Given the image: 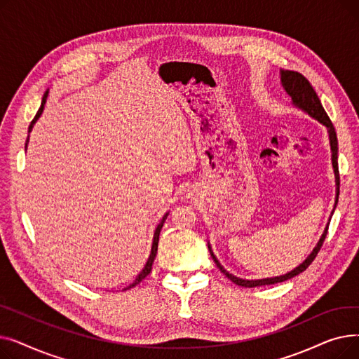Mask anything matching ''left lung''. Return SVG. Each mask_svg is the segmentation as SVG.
<instances>
[{
    "label": "left lung",
    "mask_w": 359,
    "mask_h": 359,
    "mask_svg": "<svg viewBox=\"0 0 359 359\" xmlns=\"http://www.w3.org/2000/svg\"><path fill=\"white\" fill-rule=\"evenodd\" d=\"M280 83H282V87L285 88V91L291 96V100H292V104L297 106L298 109L304 110L306 113H309V115L314 119H317L320 123H323L326 128H327V132H329V140H330V148H332V164H333V170H334V177H336V201H334V205H337V199H339V167H337V137H336V130H334V126L332 123V121L329 119L326 110L323 109L322 103H320V99L316 94L313 86L310 84V81L304 77L303 74H299L297 71H280ZM333 214V211H332ZM327 229H329V222L326 225V229L322 234V237H320L317 246L313 249V252L307 256V259L301 263L299 266H297L294 271L285 273V275H280V276H275V278H265V279H241V278H237L234 275H231L230 272L225 271L221 263L218 262V259L215 257V255L212 253L211 250V246L208 244V249H210V253L215 262L217 268L227 276L230 280H233L236 285H240V287H246V288H253V287H262V285H272V284H278V282H284V280H288L297 275H299L301 272H304L311 263L313 260L316 259L318 250L322 249L323 246V241L326 238V234H327Z\"/></svg>",
    "instance_id": "obj_1"
}]
</instances>
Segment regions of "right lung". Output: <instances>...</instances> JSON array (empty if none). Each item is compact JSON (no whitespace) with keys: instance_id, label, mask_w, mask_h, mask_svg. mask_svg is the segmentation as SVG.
Listing matches in <instances>:
<instances>
[{"instance_id":"right-lung-1","label":"right lung","mask_w":359,"mask_h":359,"mask_svg":"<svg viewBox=\"0 0 359 359\" xmlns=\"http://www.w3.org/2000/svg\"><path fill=\"white\" fill-rule=\"evenodd\" d=\"M46 97H48V91L45 93V96H43V99H42V104H41V107H39V110H37V113H36V116L33 118V121H32V123H30V126H29V132L32 130V128H33V125L36 123V121L41 118V115H42V111H43V106H45V103H46ZM26 147H27V144H26ZM167 215H168V212H165L164 214V217H163V219L160 221V224L157 225V229H156V233H154V238H153V246H151V253H149V257H148V260H147V263H145V266H144V269L140 272V275L135 278V280L132 282V284H129L126 288H123V291H126V290H130V288H134L135 285H138L140 282L151 272V268H153V263H154V259H156V256H157V249H158V237H160V231H161V229H163V224H164V221H165V218H167Z\"/></svg>"}]
</instances>
